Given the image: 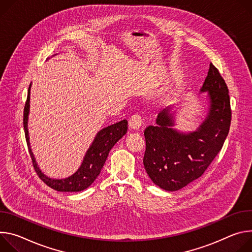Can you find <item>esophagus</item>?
Segmentation results:
<instances>
[{
  "label": "esophagus",
  "instance_id": "34e87169",
  "mask_svg": "<svg viewBox=\"0 0 252 252\" xmlns=\"http://www.w3.org/2000/svg\"><path fill=\"white\" fill-rule=\"evenodd\" d=\"M143 123V119L140 113H134L129 118V127L132 129H138Z\"/></svg>",
  "mask_w": 252,
  "mask_h": 252
}]
</instances>
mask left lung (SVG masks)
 I'll return each mask as SVG.
<instances>
[{
    "mask_svg": "<svg viewBox=\"0 0 252 252\" xmlns=\"http://www.w3.org/2000/svg\"><path fill=\"white\" fill-rule=\"evenodd\" d=\"M202 92L208 91L209 114L200 128L180 134L170 128L169 109L163 110L144 130L146 150L143 164L151 180L167 191H176L199 178L221 150L231 123L228 88L218 69L209 65Z\"/></svg>",
    "mask_w": 252,
    "mask_h": 252,
    "instance_id": "1",
    "label": "left lung"
}]
</instances>
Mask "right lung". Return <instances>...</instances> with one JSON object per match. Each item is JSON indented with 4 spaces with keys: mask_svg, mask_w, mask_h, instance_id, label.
Here are the masks:
<instances>
[{
    "mask_svg": "<svg viewBox=\"0 0 252 252\" xmlns=\"http://www.w3.org/2000/svg\"><path fill=\"white\" fill-rule=\"evenodd\" d=\"M29 102H30V88L28 90V97L25 104V108H24L23 124H24L28 149H29V153L32 159L34 169L37 175L39 176V178L44 183H46L49 187L57 191H62V192H79L89 187L100 174L101 169L103 168L110 150L113 148V146L116 144V142L119 140V139H121L127 133L128 121L122 120L116 124H113L102 129L97 134L95 140L93 141L91 147L88 149L85 155V158L83 160L81 167L75 174L65 179H52V178H48L40 171L30 148L29 137H28V129H27L28 114H29V107H30Z\"/></svg>",
    "mask_w": 252,
    "mask_h": 252,
    "instance_id": "right-lung-1",
    "label": "right lung"
}]
</instances>
